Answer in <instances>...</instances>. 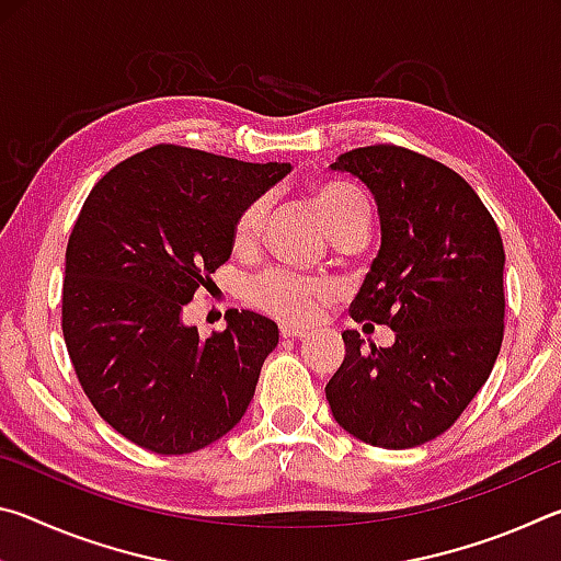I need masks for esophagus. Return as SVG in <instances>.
<instances>
[{
    "instance_id": "34e87169",
    "label": "esophagus",
    "mask_w": 561,
    "mask_h": 561,
    "mask_svg": "<svg viewBox=\"0 0 561 561\" xmlns=\"http://www.w3.org/2000/svg\"><path fill=\"white\" fill-rule=\"evenodd\" d=\"M279 334L284 339H301V336L309 334V329L307 327H299V324H282L279 327Z\"/></svg>"
}]
</instances>
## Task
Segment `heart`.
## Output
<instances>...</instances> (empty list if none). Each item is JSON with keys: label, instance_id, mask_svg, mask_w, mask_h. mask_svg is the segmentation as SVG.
Returning <instances> with one entry per match:
<instances>
[{"label": "heart", "instance_id": "1", "mask_svg": "<svg viewBox=\"0 0 561 561\" xmlns=\"http://www.w3.org/2000/svg\"><path fill=\"white\" fill-rule=\"evenodd\" d=\"M311 203L324 222L331 237H339L348 227L360 222L368 225V205L364 195L354 185L344 180H324L311 187ZM264 220H267V201L247 203L234 217L232 225V242L240 250H250L260 240ZM247 299L252 307L270 311L274 317L291 319V321H309L319 314L329 299V287L314 279H304L287 270H267L260 277H254L247 287Z\"/></svg>", "mask_w": 561, "mask_h": 561}]
</instances>
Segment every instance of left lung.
<instances>
[{
  "label": "left lung",
  "instance_id": "1",
  "mask_svg": "<svg viewBox=\"0 0 561 561\" xmlns=\"http://www.w3.org/2000/svg\"><path fill=\"white\" fill-rule=\"evenodd\" d=\"M331 170L374 193L381 250L351 317L396 331L393 346L344 331L346 356L327 383L336 423L376 448L438 438L490 378L505 331V250L465 180L428 156L381 144L348 150Z\"/></svg>",
  "mask_w": 561,
  "mask_h": 561
}]
</instances>
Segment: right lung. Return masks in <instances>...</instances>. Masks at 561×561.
Returning a JSON list of instances; mask_svg holds the SVG:
<instances>
[{"instance_id": "1", "label": "right lung", "mask_w": 561, "mask_h": 561, "mask_svg": "<svg viewBox=\"0 0 561 561\" xmlns=\"http://www.w3.org/2000/svg\"><path fill=\"white\" fill-rule=\"evenodd\" d=\"M289 170L163 144L93 185L66 247L61 329L83 393L123 438L183 455L240 423L279 329L232 309L201 339L183 309L230 260L237 213Z\"/></svg>"}]
</instances>
